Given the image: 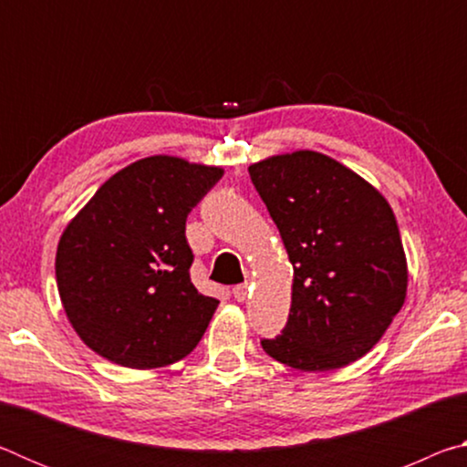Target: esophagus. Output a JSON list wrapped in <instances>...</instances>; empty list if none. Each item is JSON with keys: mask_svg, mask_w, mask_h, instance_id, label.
<instances>
[{"mask_svg": "<svg viewBox=\"0 0 467 467\" xmlns=\"http://www.w3.org/2000/svg\"><path fill=\"white\" fill-rule=\"evenodd\" d=\"M247 295H249V286L247 284H236V286L233 288V296L239 300V303H243L244 298H247Z\"/></svg>", "mask_w": 467, "mask_h": 467, "instance_id": "1", "label": "esophagus"}]
</instances>
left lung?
<instances>
[{"instance_id": "left-lung-1", "label": "left lung", "mask_w": 467, "mask_h": 467, "mask_svg": "<svg viewBox=\"0 0 467 467\" xmlns=\"http://www.w3.org/2000/svg\"><path fill=\"white\" fill-rule=\"evenodd\" d=\"M295 267L288 321L262 346L300 370L350 365L373 348L406 298L408 265L385 197L311 150L249 167Z\"/></svg>"}]
</instances>
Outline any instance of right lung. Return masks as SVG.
Wrapping results in <instances>:
<instances>
[{"mask_svg":"<svg viewBox=\"0 0 467 467\" xmlns=\"http://www.w3.org/2000/svg\"><path fill=\"white\" fill-rule=\"evenodd\" d=\"M223 169L150 156L102 185L61 234L55 275L78 336L100 357L131 368L185 358L218 300L192 282L189 212Z\"/></svg>","mask_w":467,"mask_h":467,"instance_id":"add662e5","label":"right lung"}]
</instances>
